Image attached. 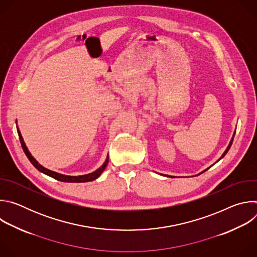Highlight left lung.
Returning <instances> with one entry per match:
<instances>
[{
    "label": "left lung",
    "instance_id": "8db88e82",
    "mask_svg": "<svg viewBox=\"0 0 257 257\" xmlns=\"http://www.w3.org/2000/svg\"><path fill=\"white\" fill-rule=\"evenodd\" d=\"M235 132H236V131H235ZM234 136H235V133H234V135H233V137H232V140H231V141H230V143H229V145H228V148H227V150H226V151H225V153H224V154H223V156H222V157H221V158H219V159H218V160H217V161H216V162H218V161H219V160H221V159H223V158H224V157H225V156H226V154H227V153H228V152H229V150H230V148H231V145H232V142H233V139H234ZM216 162H215V163H216ZM209 168H210V167H209ZM209 168H208V169H209ZM208 169H206V170H208ZM206 170H204V171H203V172H205V171H206ZM203 172H201V173H203ZM198 175H199V174H198Z\"/></svg>",
    "mask_w": 257,
    "mask_h": 257
}]
</instances>
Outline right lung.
I'll return each mask as SVG.
<instances>
[{
  "mask_svg": "<svg viewBox=\"0 0 257 257\" xmlns=\"http://www.w3.org/2000/svg\"><path fill=\"white\" fill-rule=\"evenodd\" d=\"M17 131H18V135H19V139H20V142H21V146H22V149H23V152L25 153V155H26V157L28 158V160L30 161V163H31L36 169H38L40 172H42V173H44V174H46V175H48V176H50V177H52V178L58 180V181H61V182H69V183H82V182H90V181H93V180H95L96 178L99 177V175L103 172V170L105 169V167H106V165H107V163H108V156H107L105 162L103 163V165H102L100 168H98L96 171H94V172H92V173H90V174L82 175V176H67V175H62V174L56 173V172L51 171V170H49V169H46L45 167H43L42 165H40V164L38 163V161H36V160L31 156V154L28 152V150H27V148H26L25 142H24V140H23V138H22V135H21L20 131L18 130V128H17Z\"/></svg>",
  "mask_w": 257,
  "mask_h": 257,
  "instance_id": "1",
  "label": "right lung"
}]
</instances>
